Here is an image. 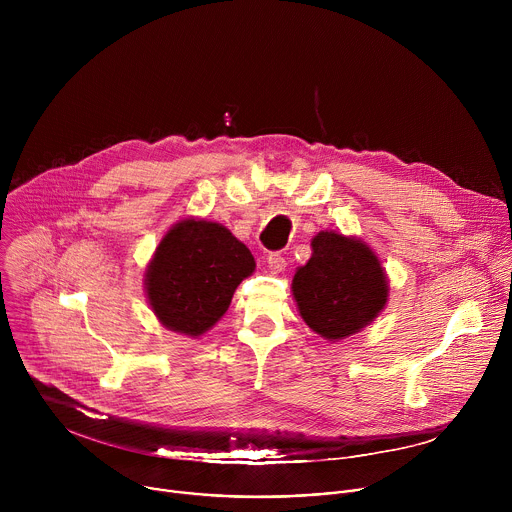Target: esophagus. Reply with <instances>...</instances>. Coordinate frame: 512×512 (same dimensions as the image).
<instances>
[{
  "label": "esophagus",
  "mask_w": 512,
  "mask_h": 512,
  "mask_svg": "<svg viewBox=\"0 0 512 512\" xmlns=\"http://www.w3.org/2000/svg\"><path fill=\"white\" fill-rule=\"evenodd\" d=\"M285 257L279 253V251H273L267 255V267L273 271V273H281L285 269Z\"/></svg>",
  "instance_id": "1"
}]
</instances>
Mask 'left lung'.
Masks as SVG:
<instances>
[{
    "label": "left lung",
    "mask_w": 512,
    "mask_h": 512,
    "mask_svg": "<svg viewBox=\"0 0 512 512\" xmlns=\"http://www.w3.org/2000/svg\"><path fill=\"white\" fill-rule=\"evenodd\" d=\"M387 289L375 253L334 231L312 239V257L291 283L304 322L328 340L346 338L373 322L387 304Z\"/></svg>",
    "instance_id": "left-lung-1"
}]
</instances>
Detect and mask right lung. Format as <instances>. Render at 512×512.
<instances>
[{"instance_id":"1","label":"right lung","mask_w":512,"mask_h":512,"mask_svg":"<svg viewBox=\"0 0 512 512\" xmlns=\"http://www.w3.org/2000/svg\"><path fill=\"white\" fill-rule=\"evenodd\" d=\"M253 269L251 251L229 229L188 218L162 239L145 289L166 328L200 336L229 310L237 285Z\"/></svg>"}]
</instances>
